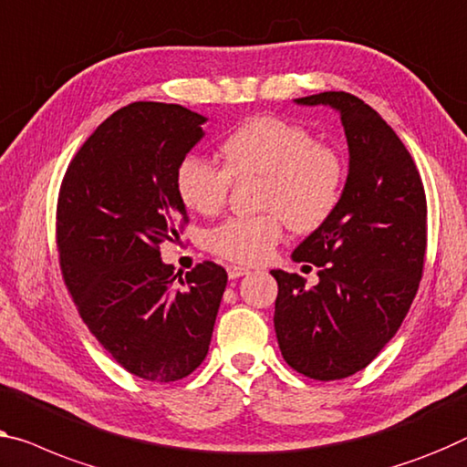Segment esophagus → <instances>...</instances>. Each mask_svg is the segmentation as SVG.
Listing matches in <instances>:
<instances>
[{
    "mask_svg": "<svg viewBox=\"0 0 467 467\" xmlns=\"http://www.w3.org/2000/svg\"><path fill=\"white\" fill-rule=\"evenodd\" d=\"M247 273H249V268H245V266H228V276H231V278L245 276Z\"/></svg>",
    "mask_w": 467,
    "mask_h": 467,
    "instance_id": "obj_1",
    "label": "esophagus"
}]
</instances>
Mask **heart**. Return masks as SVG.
<instances>
[{"label":"heart","mask_w":467,"mask_h":467,"mask_svg":"<svg viewBox=\"0 0 467 467\" xmlns=\"http://www.w3.org/2000/svg\"><path fill=\"white\" fill-rule=\"evenodd\" d=\"M224 170L189 155L176 170L178 197L189 210L212 215L222 210L231 178H262L254 218H228L207 234L212 252L236 264H260L283 239L285 220L297 233L323 226L344 191V161L331 146L315 142L308 130L278 117H254L218 146Z\"/></svg>","instance_id":"1"}]
</instances>
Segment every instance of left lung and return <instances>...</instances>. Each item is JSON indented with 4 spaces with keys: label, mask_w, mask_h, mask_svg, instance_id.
<instances>
[{
    "label": "left lung",
    "mask_w": 467,
    "mask_h": 467,
    "mask_svg": "<svg viewBox=\"0 0 467 467\" xmlns=\"http://www.w3.org/2000/svg\"><path fill=\"white\" fill-rule=\"evenodd\" d=\"M342 119L350 170L337 210L297 245L296 262L318 266V283L273 270L275 331L283 358L310 379H344L378 357L405 321L423 275L426 192L413 157L360 99L323 92Z\"/></svg>",
    "instance_id": "obj_1"
}]
</instances>
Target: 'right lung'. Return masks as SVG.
<instances>
[{"instance_id":"right-lung-1","label":"right lung","mask_w":467,"mask_h":467,"mask_svg":"<svg viewBox=\"0 0 467 467\" xmlns=\"http://www.w3.org/2000/svg\"><path fill=\"white\" fill-rule=\"evenodd\" d=\"M205 121L165 102L115 110L68 163L56 205L60 270L79 317L117 363L157 384L203 363L228 281L213 262L176 275L159 252L189 222L176 170Z\"/></svg>"}]
</instances>
